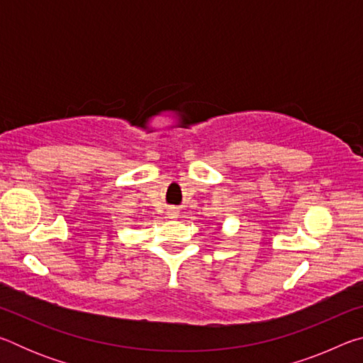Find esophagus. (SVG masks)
<instances>
[{"label":"esophagus","mask_w":363,"mask_h":363,"mask_svg":"<svg viewBox=\"0 0 363 363\" xmlns=\"http://www.w3.org/2000/svg\"><path fill=\"white\" fill-rule=\"evenodd\" d=\"M177 216H179V211H177L176 208H169V210H168V218L169 219H176Z\"/></svg>","instance_id":"1"}]
</instances>
